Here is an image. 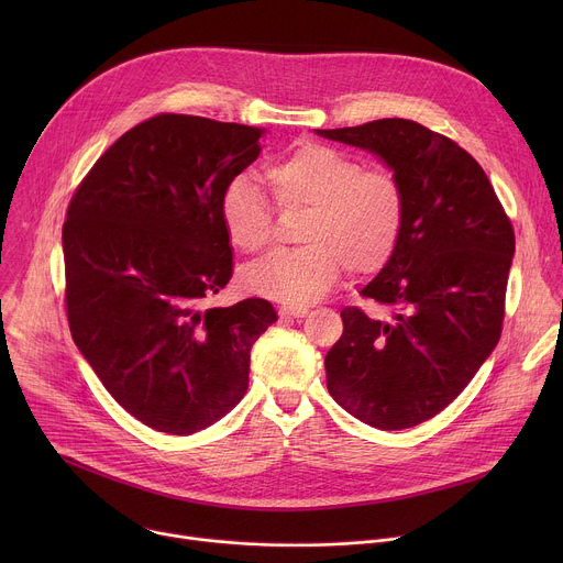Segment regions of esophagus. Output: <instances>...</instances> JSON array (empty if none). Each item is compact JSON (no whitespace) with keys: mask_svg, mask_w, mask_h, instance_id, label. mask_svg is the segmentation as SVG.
Listing matches in <instances>:
<instances>
[{"mask_svg":"<svg viewBox=\"0 0 563 563\" xmlns=\"http://www.w3.org/2000/svg\"><path fill=\"white\" fill-rule=\"evenodd\" d=\"M307 311H309V307H305V305H283L280 307V316H287V318H302V316H307Z\"/></svg>","mask_w":563,"mask_h":563,"instance_id":"obj_1","label":"esophagus"}]
</instances>
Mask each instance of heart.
<instances>
[{
	"label": "heart",
	"mask_w": 563,
	"mask_h": 563,
	"mask_svg": "<svg viewBox=\"0 0 563 563\" xmlns=\"http://www.w3.org/2000/svg\"><path fill=\"white\" fill-rule=\"evenodd\" d=\"M283 207H307V247L276 252L243 272L247 291L287 305L325 296L347 267L378 272L396 252L406 227V189L387 169H365L356 157L328 144H302L267 172ZM229 243L247 254L263 252L274 233V216L250 178L233 180L222 198Z\"/></svg>",
	"instance_id": "1"
}]
</instances>
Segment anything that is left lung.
<instances>
[{
  "instance_id": "obj_1",
  "label": "left lung",
  "mask_w": 563,
  "mask_h": 563,
  "mask_svg": "<svg viewBox=\"0 0 563 563\" xmlns=\"http://www.w3.org/2000/svg\"><path fill=\"white\" fill-rule=\"evenodd\" d=\"M316 133L383 159L408 200L396 252L361 289L389 305L391 318L341 311L328 389L372 428H415L448 408L499 343L512 224L476 159L412 120Z\"/></svg>"
}]
</instances>
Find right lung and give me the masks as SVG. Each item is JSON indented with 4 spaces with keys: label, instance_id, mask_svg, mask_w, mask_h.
I'll return each mask as SVG.
<instances>
[{
    "label": "right lung",
    "instance_id": "right-lung-1",
    "mask_svg": "<svg viewBox=\"0 0 563 563\" xmlns=\"http://www.w3.org/2000/svg\"><path fill=\"white\" fill-rule=\"evenodd\" d=\"M265 129L155 115L113 142L75 191L62 229L73 341L144 426L194 434L250 387L272 302L205 307L231 278L222 198Z\"/></svg>",
    "mask_w": 563,
    "mask_h": 563
}]
</instances>
